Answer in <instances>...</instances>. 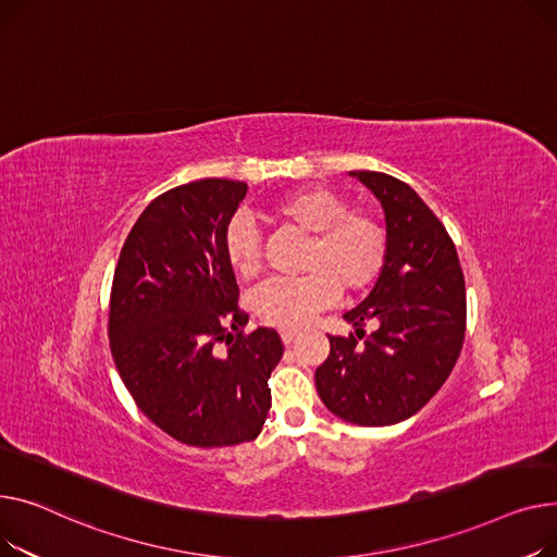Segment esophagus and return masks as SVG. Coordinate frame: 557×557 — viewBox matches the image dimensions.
Wrapping results in <instances>:
<instances>
[{"mask_svg":"<svg viewBox=\"0 0 557 557\" xmlns=\"http://www.w3.org/2000/svg\"><path fill=\"white\" fill-rule=\"evenodd\" d=\"M297 337H299V331H281V339L285 346H289Z\"/></svg>","mask_w":557,"mask_h":557,"instance_id":"obj_1","label":"esophagus"}]
</instances>
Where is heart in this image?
Listing matches in <instances>:
<instances>
[{
	"label": "heart",
	"mask_w": 557,
	"mask_h": 557,
	"mask_svg": "<svg viewBox=\"0 0 557 557\" xmlns=\"http://www.w3.org/2000/svg\"><path fill=\"white\" fill-rule=\"evenodd\" d=\"M274 215L312 234L304 258L308 274L258 287L251 310L260 321L278 329H299L314 312L329 308L342 287L362 292L380 276L386 258L384 224L373 213L350 209L342 193L323 186L297 190L274 207ZM222 251L240 278L260 272V236L247 215L238 213L228 220Z\"/></svg>",
	"instance_id": "heart-1"
}]
</instances>
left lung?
<instances>
[{"label":"left lung","instance_id":"8db88e82","mask_svg":"<svg viewBox=\"0 0 557 557\" xmlns=\"http://www.w3.org/2000/svg\"><path fill=\"white\" fill-rule=\"evenodd\" d=\"M350 175L382 205L386 258L369 297L344 314L358 337H329L314 384L342 420L384 428L420 411L449 377L466 337V281L443 222L409 184L375 171ZM367 322L374 333L359 345Z\"/></svg>","mask_w":557,"mask_h":557}]
</instances>
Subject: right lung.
<instances>
[{"label":"right lung","instance_id":"add662e5","mask_svg":"<svg viewBox=\"0 0 557 557\" xmlns=\"http://www.w3.org/2000/svg\"><path fill=\"white\" fill-rule=\"evenodd\" d=\"M247 184L198 180L152 200L123 243L110 297V348L137 407L180 443L253 441L268 420V380L283 357L276 331L243 335L224 226ZM228 327L237 331L234 336ZM227 342L218 356L214 344Z\"/></svg>","mask_w":557,"mask_h":557}]
</instances>
